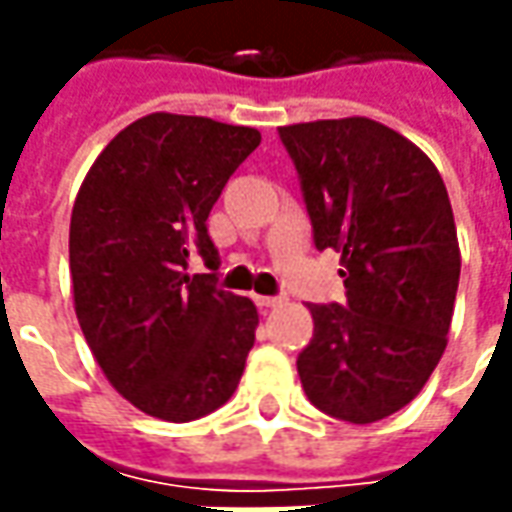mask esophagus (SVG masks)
Listing matches in <instances>:
<instances>
[{
  "instance_id": "esophagus-1",
  "label": "esophagus",
  "mask_w": 512,
  "mask_h": 512,
  "mask_svg": "<svg viewBox=\"0 0 512 512\" xmlns=\"http://www.w3.org/2000/svg\"><path fill=\"white\" fill-rule=\"evenodd\" d=\"M256 305L265 307V310H270V307H279L282 305V296H256Z\"/></svg>"
}]
</instances>
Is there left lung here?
<instances>
[{"mask_svg":"<svg viewBox=\"0 0 512 512\" xmlns=\"http://www.w3.org/2000/svg\"><path fill=\"white\" fill-rule=\"evenodd\" d=\"M302 179L313 242L336 250L347 305H307L296 367L307 399L350 424L410 404L447 347L459 236L427 153L367 116L279 128Z\"/></svg>","mask_w":512,"mask_h":512,"instance_id":"left-lung-1","label":"left lung"}]
</instances>
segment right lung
<instances>
[{"instance_id": "1", "label": "right lung", "mask_w": 512, "mask_h": 512, "mask_svg": "<svg viewBox=\"0 0 512 512\" xmlns=\"http://www.w3.org/2000/svg\"><path fill=\"white\" fill-rule=\"evenodd\" d=\"M256 128L150 113L90 165L70 213L73 307L93 359L133 407L193 422L233 396L256 342V305L187 273L216 270L207 216Z\"/></svg>"}]
</instances>
